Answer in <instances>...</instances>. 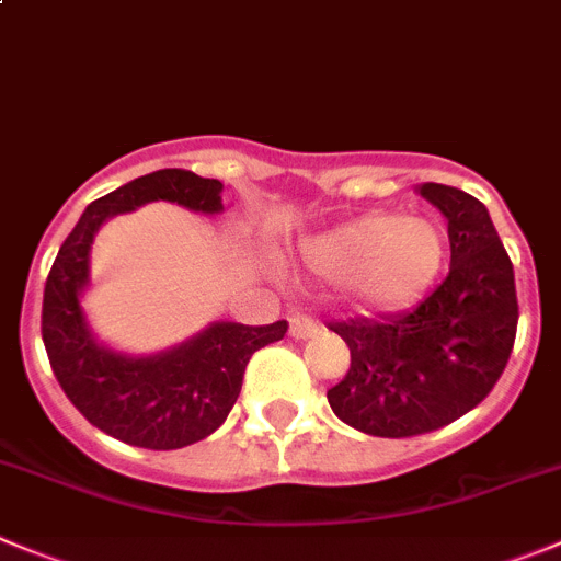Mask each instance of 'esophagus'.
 <instances>
[{"mask_svg": "<svg viewBox=\"0 0 561 561\" xmlns=\"http://www.w3.org/2000/svg\"><path fill=\"white\" fill-rule=\"evenodd\" d=\"M318 332H321V323H318L312 316H293L290 318V334L296 340H307Z\"/></svg>", "mask_w": 561, "mask_h": 561, "instance_id": "obj_1", "label": "esophagus"}]
</instances>
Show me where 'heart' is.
Returning <instances> with one entry per match:
<instances>
[{
	"label": "heart",
	"mask_w": 561,
	"mask_h": 561,
	"mask_svg": "<svg viewBox=\"0 0 561 561\" xmlns=\"http://www.w3.org/2000/svg\"><path fill=\"white\" fill-rule=\"evenodd\" d=\"M446 251V232L434 218L368 213L312 240L307 263L327 279L352 282L363 305L390 310L434 285Z\"/></svg>",
	"instance_id": "1"
}]
</instances>
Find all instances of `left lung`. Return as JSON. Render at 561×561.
Returning a JSON list of instances; mask_svg holds the SVG:
<instances>
[{
    "label": "left lung",
    "instance_id": "obj_1",
    "mask_svg": "<svg viewBox=\"0 0 561 561\" xmlns=\"http://www.w3.org/2000/svg\"><path fill=\"white\" fill-rule=\"evenodd\" d=\"M448 218L451 268L412 310L332 321L352 368L327 392L334 415L374 437L437 432L490 396L517 334L512 260L479 198L421 185Z\"/></svg>",
    "mask_w": 561,
    "mask_h": 561
}]
</instances>
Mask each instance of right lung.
Returning <instances> with one entry per match:
<instances>
[{
    "instance_id": "1",
    "label": "right lung",
    "mask_w": 561,
    "mask_h": 561,
    "mask_svg": "<svg viewBox=\"0 0 561 561\" xmlns=\"http://www.w3.org/2000/svg\"><path fill=\"white\" fill-rule=\"evenodd\" d=\"M221 187L218 180L185 169H162L127 182L88 204L46 276L41 334L51 370L85 421L127 446L174 451L216 432L238 401L251 354L287 332V321L213 323L198 337L154 357L115 354L88 332L80 293L88 285V251L96 229L110 216L157 198L196 213H221Z\"/></svg>"
}]
</instances>
